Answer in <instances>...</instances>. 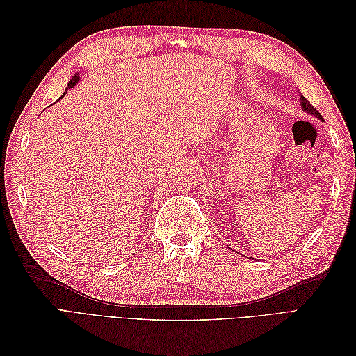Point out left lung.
Instances as JSON below:
<instances>
[{
    "instance_id": "left-lung-1",
    "label": "left lung",
    "mask_w": 356,
    "mask_h": 356,
    "mask_svg": "<svg viewBox=\"0 0 356 356\" xmlns=\"http://www.w3.org/2000/svg\"><path fill=\"white\" fill-rule=\"evenodd\" d=\"M300 96V105H301V110L303 111H306V113H309L310 115H314V117H318L319 120H324V117H322L321 114H319V111L315 108L314 105H312L303 95H298Z\"/></svg>"
}]
</instances>
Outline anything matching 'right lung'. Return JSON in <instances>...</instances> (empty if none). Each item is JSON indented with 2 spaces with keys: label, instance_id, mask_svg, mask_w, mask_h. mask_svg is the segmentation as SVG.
Listing matches in <instances>:
<instances>
[{
  "label": "right lung",
  "instance_id": "add662e5",
  "mask_svg": "<svg viewBox=\"0 0 356 356\" xmlns=\"http://www.w3.org/2000/svg\"><path fill=\"white\" fill-rule=\"evenodd\" d=\"M79 75H80V74H74V77L70 80V83H68V86H67V90H68V89H71V88H74V86L80 81V77H79ZM63 95H65V93H63Z\"/></svg>",
  "mask_w": 356,
  "mask_h": 356
}]
</instances>
